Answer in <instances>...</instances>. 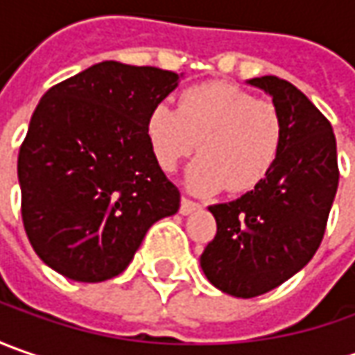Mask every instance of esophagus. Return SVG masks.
<instances>
[{"label": "esophagus", "mask_w": 355, "mask_h": 355, "mask_svg": "<svg viewBox=\"0 0 355 355\" xmlns=\"http://www.w3.org/2000/svg\"><path fill=\"white\" fill-rule=\"evenodd\" d=\"M198 207H199V203H196L193 199L182 198V201H180V213H182V215H189L191 211H196Z\"/></svg>", "instance_id": "obj_1"}]
</instances>
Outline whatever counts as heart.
Instances as JSON below:
<instances>
[{
  "mask_svg": "<svg viewBox=\"0 0 355 355\" xmlns=\"http://www.w3.org/2000/svg\"><path fill=\"white\" fill-rule=\"evenodd\" d=\"M144 130L156 164L168 173L198 148L201 156L187 170V185L198 193L251 191L275 170L284 146L279 108L219 80L182 90L178 110L156 104Z\"/></svg>",
  "mask_w": 355,
  "mask_h": 355,
  "instance_id": "heart-1",
  "label": "heart"
}]
</instances>
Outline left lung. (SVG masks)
<instances>
[{
  "mask_svg": "<svg viewBox=\"0 0 355 355\" xmlns=\"http://www.w3.org/2000/svg\"><path fill=\"white\" fill-rule=\"evenodd\" d=\"M249 83L272 96L284 120V146L265 182L209 207L217 233L199 259L213 286L237 298L277 288L314 257L340 180L328 118L284 78Z\"/></svg>",
  "mask_w": 355,
  "mask_h": 355,
  "instance_id": "1",
  "label": "left lung"
}]
</instances>
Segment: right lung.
<instances>
[{"label": "right lung", "instance_id": "add662e5", "mask_svg": "<svg viewBox=\"0 0 355 355\" xmlns=\"http://www.w3.org/2000/svg\"><path fill=\"white\" fill-rule=\"evenodd\" d=\"M178 78L103 61L51 87L37 104L17 157L21 217L39 259L62 277H116L146 231L180 209V189L144 130Z\"/></svg>", "mask_w": 355, "mask_h": 355}]
</instances>
